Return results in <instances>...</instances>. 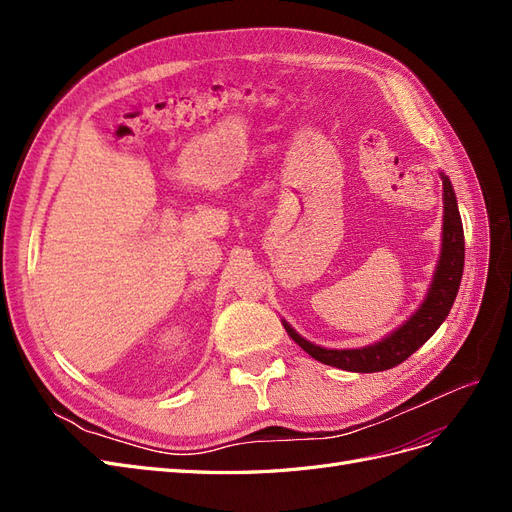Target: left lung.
Returning <instances> with one entry per match:
<instances>
[{
  "mask_svg": "<svg viewBox=\"0 0 512 512\" xmlns=\"http://www.w3.org/2000/svg\"><path fill=\"white\" fill-rule=\"evenodd\" d=\"M444 188V232H442V254L436 275L429 288V294L421 309L395 333L384 337L374 346L356 348V350H327L307 342L288 322H284L286 333L297 342L309 356L324 365H333L346 371H359V374H371V371L391 369L404 363L410 354L421 348L427 339L438 331L444 318L451 312L457 290L461 284L463 258H466V241H463L461 215L457 209V198L453 185L446 175H442Z\"/></svg>",
  "mask_w": 512,
  "mask_h": 512,
  "instance_id": "left-lung-1",
  "label": "left lung"
}]
</instances>
